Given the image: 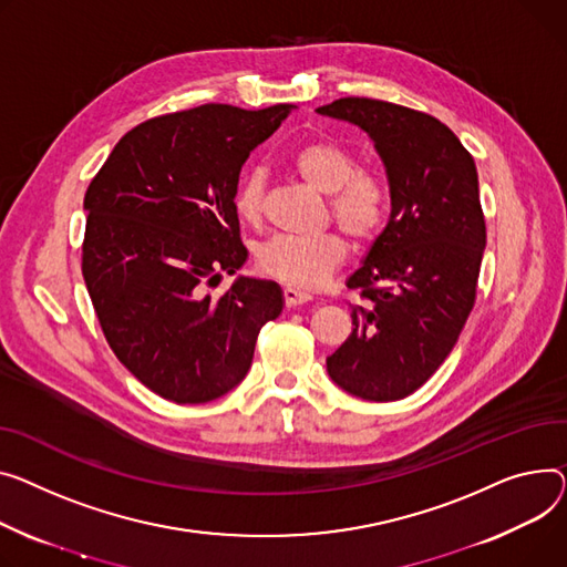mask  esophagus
<instances>
[{"instance_id":"esophagus-1","label":"esophagus","mask_w":567,"mask_h":567,"mask_svg":"<svg viewBox=\"0 0 567 567\" xmlns=\"http://www.w3.org/2000/svg\"><path fill=\"white\" fill-rule=\"evenodd\" d=\"M282 296H285V306H287V308L303 306V303H308V300H312V296H310L308 291H300V289H296V287H285Z\"/></svg>"}]
</instances>
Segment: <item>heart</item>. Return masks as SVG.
Wrapping results in <instances>:
<instances>
[{
	"label": "heart",
	"instance_id": "obj_1",
	"mask_svg": "<svg viewBox=\"0 0 567 567\" xmlns=\"http://www.w3.org/2000/svg\"><path fill=\"white\" fill-rule=\"evenodd\" d=\"M296 173L315 192L328 196V214L351 239L371 241L388 218L390 194L385 182L369 171H358L355 157L332 141H310L291 155ZM233 209L246 225H257L264 214V173L248 171L235 186ZM347 241L339 233L317 237L276 235L257 248V267L282 285L317 289L344 261Z\"/></svg>",
	"mask_w": 567,
	"mask_h": 567
}]
</instances>
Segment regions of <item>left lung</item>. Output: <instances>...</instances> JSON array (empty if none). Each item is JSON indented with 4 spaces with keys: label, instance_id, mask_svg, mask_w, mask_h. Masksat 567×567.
Instances as JSON below:
<instances>
[{
    "label": "left lung",
    "instance_id": "1",
    "mask_svg": "<svg viewBox=\"0 0 567 567\" xmlns=\"http://www.w3.org/2000/svg\"><path fill=\"white\" fill-rule=\"evenodd\" d=\"M317 111L371 136L392 198L385 230L347 280L367 303L353 306V330L326 367L353 396L399 401L437 371L474 308L485 248L476 164L429 113L369 97Z\"/></svg>",
    "mask_w": 567,
    "mask_h": 567
}]
</instances>
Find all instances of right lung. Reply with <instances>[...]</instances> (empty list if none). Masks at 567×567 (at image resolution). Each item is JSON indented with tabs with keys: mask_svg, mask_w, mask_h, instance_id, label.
<instances>
[{
	"mask_svg": "<svg viewBox=\"0 0 567 567\" xmlns=\"http://www.w3.org/2000/svg\"><path fill=\"white\" fill-rule=\"evenodd\" d=\"M293 104H203L130 130L84 196L82 274L111 351L155 394L207 403L250 369L261 326L280 317L274 280L239 276L248 257L233 194L241 166Z\"/></svg>",
	"mask_w": 567,
	"mask_h": 567,
	"instance_id": "right-lung-1",
	"label": "right lung"
}]
</instances>
